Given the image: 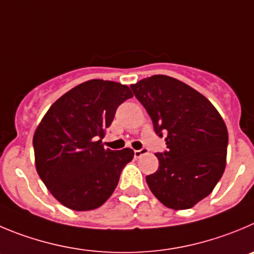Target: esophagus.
<instances>
[{"instance_id": "1", "label": "esophagus", "mask_w": 254, "mask_h": 254, "mask_svg": "<svg viewBox=\"0 0 254 254\" xmlns=\"http://www.w3.org/2000/svg\"><path fill=\"white\" fill-rule=\"evenodd\" d=\"M148 149L146 148H143V149H140V150H134V156L135 158H140L141 155H144V154H146L148 153Z\"/></svg>"}]
</instances>
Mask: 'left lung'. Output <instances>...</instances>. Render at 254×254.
<instances>
[{
    "mask_svg": "<svg viewBox=\"0 0 254 254\" xmlns=\"http://www.w3.org/2000/svg\"><path fill=\"white\" fill-rule=\"evenodd\" d=\"M148 111L168 150L156 153L159 168L146 175L151 193L168 208L194 207L209 195L226 169L228 130L213 104L189 85L154 75L130 85Z\"/></svg>",
    "mask_w": 254,
    "mask_h": 254,
    "instance_id": "obj_1",
    "label": "left lung"
}]
</instances>
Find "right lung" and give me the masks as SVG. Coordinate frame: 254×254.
Returning a JSON list of instances; mask_svg holds the SVG:
<instances>
[{
  "mask_svg": "<svg viewBox=\"0 0 254 254\" xmlns=\"http://www.w3.org/2000/svg\"><path fill=\"white\" fill-rule=\"evenodd\" d=\"M132 94L127 85L94 79L50 106L34 134L35 165L50 193L72 210H92L111 196L130 148L114 151L101 139L118 106Z\"/></svg>",
  "mask_w": 254,
  "mask_h": 254,
  "instance_id": "obj_1",
  "label": "right lung"
}]
</instances>
